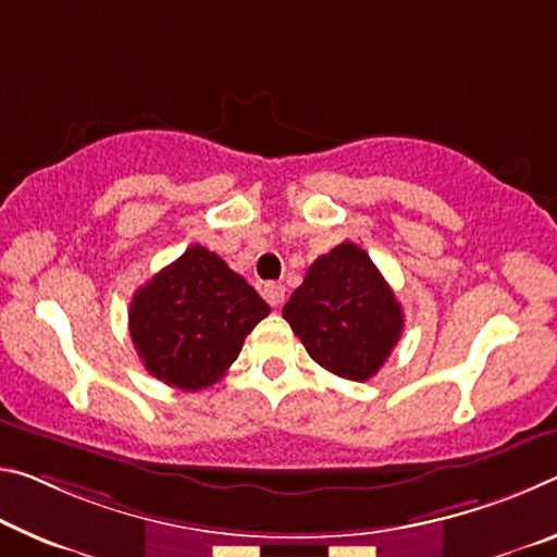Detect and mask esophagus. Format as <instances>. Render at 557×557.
<instances>
[{
  "instance_id": "esophagus-1",
  "label": "esophagus",
  "mask_w": 557,
  "mask_h": 557,
  "mask_svg": "<svg viewBox=\"0 0 557 557\" xmlns=\"http://www.w3.org/2000/svg\"><path fill=\"white\" fill-rule=\"evenodd\" d=\"M262 297L268 299L272 307H280L285 302V287L277 285V282H268V285L262 287Z\"/></svg>"
}]
</instances>
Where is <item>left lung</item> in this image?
Instances as JSON below:
<instances>
[{
  "mask_svg": "<svg viewBox=\"0 0 557 557\" xmlns=\"http://www.w3.org/2000/svg\"><path fill=\"white\" fill-rule=\"evenodd\" d=\"M282 317L326 372L367 382L392 355L404 312L372 258L342 243L307 270Z\"/></svg>",
  "mask_w": 557,
  "mask_h": 557,
  "instance_id": "left-lung-1",
  "label": "left lung"
}]
</instances>
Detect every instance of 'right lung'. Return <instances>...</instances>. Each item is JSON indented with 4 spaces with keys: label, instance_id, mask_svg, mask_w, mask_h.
Returning <instances> with one entry per match:
<instances>
[{
    "label": "right lung",
    "instance_id": "add662e5",
    "mask_svg": "<svg viewBox=\"0 0 557 557\" xmlns=\"http://www.w3.org/2000/svg\"><path fill=\"white\" fill-rule=\"evenodd\" d=\"M270 305L223 258L193 245L136 289L128 330L148 374L198 392L225 376Z\"/></svg>",
    "mask_w": 557,
    "mask_h": 557
}]
</instances>
